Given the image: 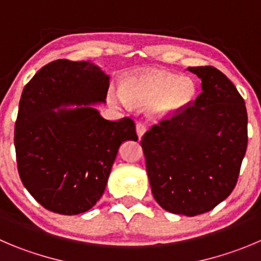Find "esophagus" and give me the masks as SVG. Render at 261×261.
I'll list each match as a JSON object with an SVG mask.
<instances>
[{
    "mask_svg": "<svg viewBox=\"0 0 261 261\" xmlns=\"http://www.w3.org/2000/svg\"><path fill=\"white\" fill-rule=\"evenodd\" d=\"M136 132H137L138 137H142L146 133V125L143 123H137L136 124Z\"/></svg>",
    "mask_w": 261,
    "mask_h": 261,
    "instance_id": "1",
    "label": "esophagus"
}]
</instances>
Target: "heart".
<instances>
[{
  "label": "heart",
  "instance_id": "1",
  "mask_svg": "<svg viewBox=\"0 0 261 261\" xmlns=\"http://www.w3.org/2000/svg\"><path fill=\"white\" fill-rule=\"evenodd\" d=\"M196 96V84L188 76L166 71H152L132 76L124 82L121 91L110 92L111 102L118 106H146L150 103V116L168 118L185 110Z\"/></svg>",
  "mask_w": 261,
  "mask_h": 261
}]
</instances>
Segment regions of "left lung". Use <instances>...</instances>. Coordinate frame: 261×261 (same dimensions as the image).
Instances as JSON below:
<instances>
[{
	"instance_id": "left-lung-1",
	"label": "left lung",
	"mask_w": 261,
	"mask_h": 261,
	"mask_svg": "<svg viewBox=\"0 0 261 261\" xmlns=\"http://www.w3.org/2000/svg\"><path fill=\"white\" fill-rule=\"evenodd\" d=\"M202 92L141 141L151 191L163 209L195 217L214 209L237 183L247 148V111L234 84L213 66L187 68Z\"/></svg>"
}]
</instances>
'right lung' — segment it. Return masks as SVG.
<instances>
[{
	"label": "right lung",
	"instance_id": "add662e5",
	"mask_svg": "<svg viewBox=\"0 0 261 261\" xmlns=\"http://www.w3.org/2000/svg\"><path fill=\"white\" fill-rule=\"evenodd\" d=\"M109 81L91 61L60 59L24 87L15 123L17 170L49 212L76 215L95 206L120 145L138 140L132 119L106 120L93 106L106 102Z\"/></svg>",
	"mask_w": 261,
	"mask_h": 261
}]
</instances>
